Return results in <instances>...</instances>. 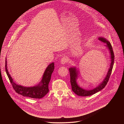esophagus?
Returning <instances> with one entry per match:
<instances>
[{
    "instance_id": "1",
    "label": "esophagus",
    "mask_w": 124,
    "mask_h": 124,
    "mask_svg": "<svg viewBox=\"0 0 124 124\" xmlns=\"http://www.w3.org/2000/svg\"><path fill=\"white\" fill-rule=\"evenodd\" d=\"M68 61V59L66 57H63L61 58V61H60V63L62 64H65L66 62H67Z\"/></svg>"
}]
</instances>
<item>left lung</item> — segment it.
<instances>
[{
  "label": "left lung",
  "mask_w": 124,
  "mask_h": 124,
  "mask_svg": "<svg viewBox=\"0 0 124 124\" xmlns=\"http://www.w3.org/2000/svg\"><path fill=\"white\" fill-rule=\"evenodd\" d=\"M99 40L102 42L107 44L105 46H107L108 49L109 50V52L110 53V57H111V63L110 65V68L108 70V71L107 73V76L105 77V78L103 80V81L96 88H94V89L92 90H87L85 89H83L82 88L78 86V85L77 83V79L78 78V72L77 70L76 69V67H71L69 68V72L70 74V84H71L72 86V89L73 91L77 95L79 96H88L92 95L99 91L102 90L103 88H104L105 85L107 84L109 78H110V76L111 74V72L112 70L113 64H114V52L113 51L112 47L111 46V44L109 41H108L107 39L102 38V37H99Z\"/></svg>",
  "instance_id": "1"
}]
</instances>
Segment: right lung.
<instances>
[{"label": "right lung", "mask_w": 124, "mask_h": 124, "mask_svg": "<svg viewBox=\"0 0 124 124\" xmlns=\"http://www.w3.org/2000/svg\"><path fill=\"white\" fill-rule=\"evenodd\" d=\"M54 69V63L50 64L44 73L42 79L40 83L33 87H24L16 84L13 80V78L9 74L7 67V60L5 59V70L9 80L15 91L19 94L24 97H28L34 99H41L44 97L49 91L48 84L51 79V76Z\"/></svg>", "instance_id": "1"}]
</instances>
